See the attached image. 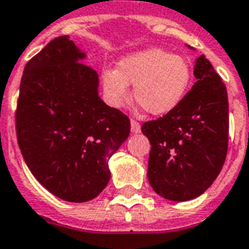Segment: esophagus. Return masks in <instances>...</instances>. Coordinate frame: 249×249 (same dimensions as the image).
Here are the masks:
<instances>
[{"label":"esophagus","mask_w":249,"mask_h":249,"mask_svg":"<svg viewBox=\"0 0 249 249\" xmlns=\"http://www.w3.org/2000/svg\"><path fill=\"white\" fill-rule=\"evenodd\" d=\"M140 130H142V126H140V123L136 122V121H131V131L132 132H135V134H138V132H140Z\"/></svg>","instance_id":"1"}]
</instances>
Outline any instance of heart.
Instances as JSON below:
<instances>
[{"instance_id": "1", "label": "heart", "mask_w": 249, "mask_h": 249, "mask_svg": "<svg viewBox=\"0 0 249 249\" xmlns=\"http://www.w3.org/2000/svg\"><path fill=\"white\" fill-rule=\"evenodd\" d=\"M192 71L182 55L171 54L160 48L132 53L119 62L118 70L101 72L104 96L113 107H121L134 96L149 114L163 115L174 110L186 96Z\"/></svg>"}]
</instances>
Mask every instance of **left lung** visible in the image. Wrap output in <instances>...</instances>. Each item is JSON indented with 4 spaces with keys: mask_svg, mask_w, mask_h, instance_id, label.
<instances>
[{
    "mask_svg": "<svg viewBox=\"0 0 249 249\" xmlns=\"http://www.w3.org/2000/svg\"><path fill=\"white\" fill-rule=\"evenodd\" d=\"M197 79L174 110L142 126L149 139L148 180L162 197L188 201L203 195L222 170L229 142V100L212 63L201 54Z\"/></svg>",
    "mask_w": 249,
    "mask_h": 249,
    "instance_id": "left-lung-1",
    "label": "left lung"
}]
</instances>
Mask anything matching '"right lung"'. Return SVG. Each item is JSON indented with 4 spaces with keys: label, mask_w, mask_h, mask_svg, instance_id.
<instances>
[{
    "label": "right lung",
    "mask_w": 249,
    "mask_h": 249,
    "mask_svg": "<svg viewBox=\"0 0 249 249\" xmlns=\"http://www.w3.org/2000/svg\"><path fill=\"white\" fill-rule=\"evenodd\" d=\"M69 36L27 62L15 113L27 166L46 190L71 203L94 198L110 179L109 159L130 135V119L98 96V75Z\"/></svg>",
    "instance_id": "1"
}]
</instances>
